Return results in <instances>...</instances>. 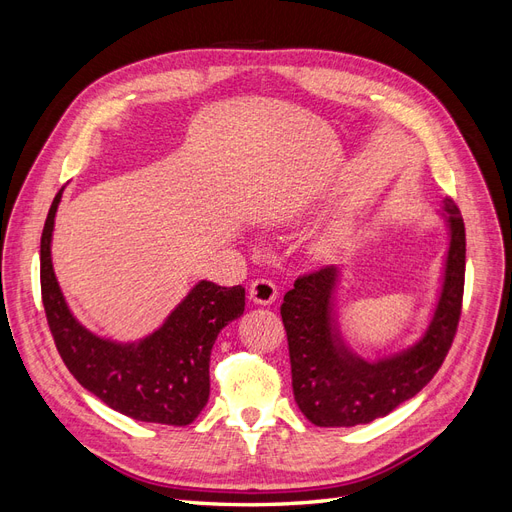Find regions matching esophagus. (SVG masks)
I'll return each mask as SVG.
<instances>
[{"mask_svg": "<svg viewBox=\"0 0 512 512\" xmlns=\"http://www.w3.org/2000/svg\"><path fill=\"white\" fill-rule=\"evenodd\" d=\"M250 299L256 305H271L277 299V286L271 280H265V277H262V280H256L250 286Z\"/></svg>", "mask_w": 512, "mask_h": 512, "instance_id": "34e87169", "label": "esophagus"}]
</instances>
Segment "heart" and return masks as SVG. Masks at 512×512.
Returning <instances> with one entry per match:
<instances>
[{"instance_id": "heart-1", "label": "heart", "mask_w": 512, "mask_h": 512, "mask_svg": "<svg viewBox=\"0 0 512 512\" xmlns=\"http://www.w3.org/2000/svg\"><path fill=\"white\" fill-rule=\"evenodd\" d=\"M314 250L316 254H327L331 250V237H320L314 245Z\"/></svg>"}]
</instances>
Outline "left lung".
Listing matches in <instances>:
<instances>
[{
	"label": "left lung",
	"instance_id": "obj_1",
	"mask_svg": "<svg viewBox=\"0 0 512 512\" xmlns=\"http://www.w3.org/2000/svg\"><path fill=\"white\" fill-rule=\"evenodd\" d=\"M446 254L440 286L425 331L397 352L376 359L356 352L339 322L344 267L309 273L282 303L288 335L292 393L318 427L367 425L391 414L436 376L453 344L466 275V228L453 198L442 200Z\"/></svg>",
	"mask_w": 512,
	"mask_h": 512
}]
</instances>
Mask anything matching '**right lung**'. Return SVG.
I'll return each mask as SVG.
<instances>
[{"label":"right lung","mask_w":512,"mask_h":512,"mask_svg":"<svg viewBox=\"0 0 512 512\" xmlns=\"http://www.w3.org/2000/svg\"><path fill=\"white\" fill-rule=\"evenodd\" d=\"M61 188L40 241L46 320L70 374L108 408L134 421L190 425L209 401V356L220 331L243 316L245 288L196 282L158 329L134 342L102 337L72 314L53 269L51 243Z\"/></svg>","instance_id":"1"}]
</instances>
